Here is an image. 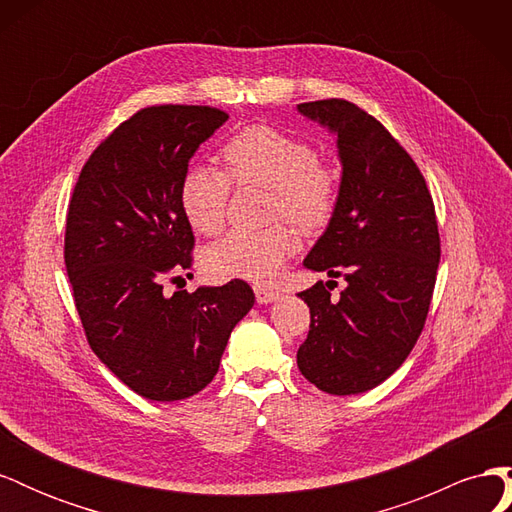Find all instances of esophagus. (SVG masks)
<instances>
[{
	"instance_id": "esophagus-1",
	"label": "esophagus",
	"mask_w": 512,
	"mask_h": 512,
	"mask_svg": "<svg viewBox=\"0 0 512 512\" xmlns=\"http://www.w3.org/2000/svg\"><path fill=\"white\" fill-rule=\"evenodd\" d=\"M254 294H256V301H258L260 305L271 303V301H275L277 297H280V292L269 288V286H254Z\"/></svg>"
}]
</instances>
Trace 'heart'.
<instances>
[{
  "label": "heart",
  "instance_id": "1",
  "mask_svg": "<svg viewBox=\"0 0 512 512\" xmlns=\"http://www.w3.org/2000/svg\"><path fill=\"white\" fill-rule=\"evenodd\" d=\"M224 170L192 166L181 181V209L194 230L220 232L237 188H269V218H284L301 230L322 228L339 200V177L318 162L312 145L271 126H247L222 147ZM297 252V239L284 224L262 230H232L205 254V269L218 280L271 282Z\"/></svg>",
  "mask_w": 512,
  "mask_h": 512
}]
</instances>
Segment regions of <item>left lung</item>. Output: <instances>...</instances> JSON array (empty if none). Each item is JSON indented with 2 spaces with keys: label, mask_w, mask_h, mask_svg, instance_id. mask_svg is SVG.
<instances>
[{
  "label": "left lung",
  "mask_w": 512,
  "mask_h": 512,
  "mask_svg": "<svg viewBox=\"0 0 512 512\" xmlns=\"http://www.w3.org/2000/svg\"><path fill=\"white\" fill-rule=\"evenodd\" d=\"M299 111L337 132L344 164L331 224L305 267L348 286L339 299L322 282L299 292L309 333L297 365L320 391L356 395L389 378L421 337L440 265L436 207L410 153L361 106L327 98Z\"/></svg>",
  "instance_id": "1"
}]
</instances>
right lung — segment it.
<instances>
[{"label":"right lung","mask_w":512,"mask_h":512,"mask_svg":"<svg viewBox=\"0 0 512 512\" xmlns=\"http://www.w3.org/2000/svg\"><path fill=\"white\" fill-rule=\"evenodd\" d=\"M228 119L215 106L136 111L85 162L66 215L64 260L91 350L151 401L192 397L218 374L254 292L243 280L177 290L194 262L181 181L198 145Z\"/></svg>","instance_id":"right-lung-1"}]
</instances>
